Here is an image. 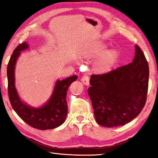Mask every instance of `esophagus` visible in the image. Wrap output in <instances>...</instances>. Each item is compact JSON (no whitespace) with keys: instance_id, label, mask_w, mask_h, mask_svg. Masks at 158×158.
<instances>
[{"instance_id":"1","label":"esophagus","mask_w":158,"mask_h":158,"mask_svg":"<svg viewBox=\"0 0 158 158\" xmlns=\"http://www.w3.org/2000/svg\"><path fill=\"white\" fill-rule=\"evenodd\" d=\"M81 81L84 85H89V77H88V75H83V76L81 77Z\"/></svg>"}]
</instances>
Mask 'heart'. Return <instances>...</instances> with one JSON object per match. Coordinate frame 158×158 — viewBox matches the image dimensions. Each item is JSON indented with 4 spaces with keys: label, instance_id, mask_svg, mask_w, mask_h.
I'll return each instance as SVG.
<instances>
[{
    "label": "heart",
    "instance_id": "b5f03b06",
    "mask_svg": "<svg viewBox=\"0 0 158 158\" xmlns=\"http://www.w3.org/2000/svg\"><path fill=\"white\" fill-rule=\"evenodd\" d=\"M107 47L106 43L98 42L83 52V58L88 61L97 59L94 68L98 74L103 75L111 72L119 56L116 49H107Z\"/></svg>",
    "mask_w": 158,
    "mask_h": 158
}]
</instances>
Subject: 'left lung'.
<instances>
[{
    "mask_svg": "<svg viewBox=\"0 0 158 158\" xmlns=\"http://www.w3.org/2000/svg\"><path fill=\"white\" fill-rule=\"evenodd\" d=\"M149 65L137 45L132 62L103 75H92L88 93L99 125L114 127L131 122L147 100Z\"/></svg>",
    "mask_w": 158,
    "mask_h": 158,
    "instance_id": "1",
    "label": "left lung"
}]
</instances>
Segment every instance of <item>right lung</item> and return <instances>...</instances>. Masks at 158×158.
Listing matches in <instances>:
<instances>
[{
    "label": "right lung",
    "instance_id": "right-lung-1",
    "mask_svg": "<svg viewBox=\"0 0 158 158\" xmlns=\"http://www.w3.org/2000/svg\"><path fill=\"white\" fill-rule=\"evenodd\" d=\"M27 42L14 49L7 67L8 92L13 109L19 117L34 128L46 130L57 128L64 122L68 115L66 96L69 86L77 79V75L57 80L48 101L40 107H32L21 100L15 86V68L21 52L27 49Z\"/></svg>",
    "mask_w": 158,
    "mask_h": 158
}]
</instances>
